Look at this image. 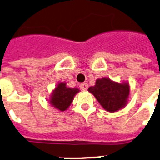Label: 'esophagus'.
I'll return each mask as SVG.
<instances>
[{
	"instance_id": "esophagus-1",
	"label": "esophagus",
	"mask_w": 160,
	"mask_h": 160,
	"mask_svg": "<svg viewBox=\"0 0 160 160\" xmlns=\"http://www.w3.org/2000/svg\"><path fill=\"white\" fill-rule=\"evenodd\" d=\"M87 88H88V85L86 83H82L80 84V89L83 90V91H86V90H87Z\"/></svg>"
}]
</instances>
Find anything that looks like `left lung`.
Masks as SVG:
<instances>
[{"label": "left lung", "mask_w": 160, "mask_h": 160, "mask_svg": "<svg viewBox=\"0 0 160 160\" xmlns=\"http://www.w3.org/2000/svg\"><path fill=\"white\" fill-rule=\"evenodd\" d=\"M98 102L108 112H115L124 107L127 102L130 86L127 83H117L108 78L97 80L96 85L88 89Z\"/></svg>", "instance_id": "1"}]
</instances>
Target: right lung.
<instances>
[{
	"mask_svg": "<svg viewBox=\"0 0 160 160\" xmlns=\"http://www.w3.org/2000/svg\"><path fill=\"white\" fill-rule=\"evenodd\" d=\"M79 92L77 88H68L65 83H59L51 98V104L61 111H64L70 105L74 95Z\"/></svg>",
	"mask_w": 160,
	"mask_h": 160,
	"instance_id": "right-lung-1",
	"label": "right lung"
}]
</instances>
